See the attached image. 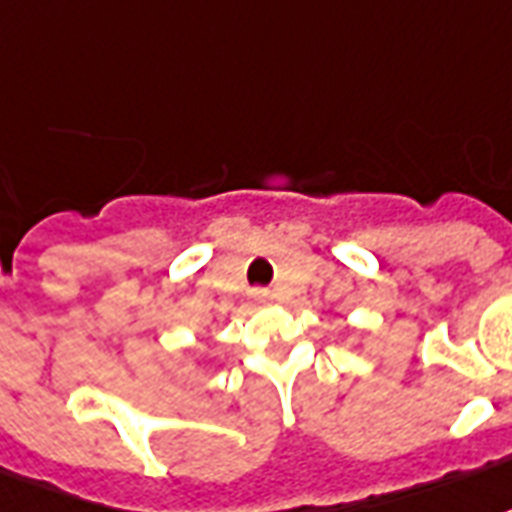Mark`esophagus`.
I'll list each match as a JSON object with an SVG mask.
<instances>
[{
	"label": "esophagus",
	"mask_w": 512,
	"mask_h": 512,
	"mask_svg": "<svg viewBox=\"0 0 512 512\" xmlns=\"http://www.w3.org/2000/svg\"><path fill=\"white\" fill-rule=\"evenodd\" d=\"M253 297H256V300H267V294H264V292H256Z\"/></svg>",
	"instance_id": "obj_1"
}]
</instances>
